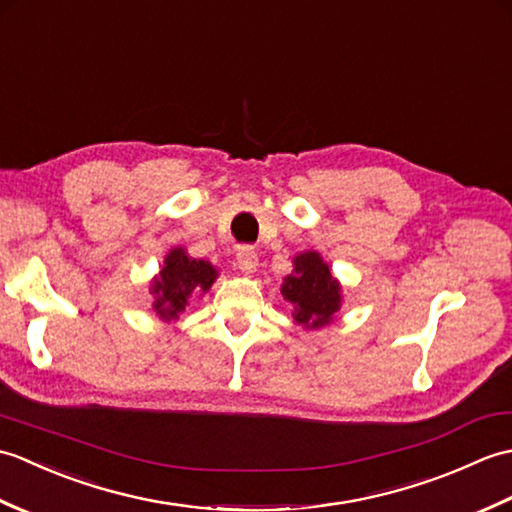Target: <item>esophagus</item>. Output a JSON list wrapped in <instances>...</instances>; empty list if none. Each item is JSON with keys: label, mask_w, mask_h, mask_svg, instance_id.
I'll return each mask as SVG.
<instances>
[{"label": "esophagus", "mask_w": 512, "mask_h": 512, "mask_svg": "<svg viewBox=\"0 0 512 512\" xmlns=\"http://www.w3.org/2000/svg\"><path fill=\"white\" fill-rule=\"evenodd\" d=\"M235 259H237V266L242 273H253V270L257 268V253L253 246H239L235 253Z\"/></svg>", "instance_id": "1"}]
</instances>
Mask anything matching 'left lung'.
Masks as SVG:
<instances>
[{"mask_svg": "<svg viewBox=\"0 0 512 512\" xmlns=\"http://www.w3.org/2000/svg\"><path fill=\"white\" fill-rule=\"evenodd\" d=\"M284 295L295 306L297 323L306 328H321L332 321L341 306V286L332 279L328 264L319 253H303L295 257V273L284 279Z\"/></svg>", "mask_w": 512, "mask_h": 512, "instance_id": "1", "label": "left lung"}]
</instances>
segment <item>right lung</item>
Returning a JSON list of instances; mask_svg holds the SVG:
<instances>
[{"instance_id": "right-lung-1", "label": "right lung", "mask_w": 512, "mask_h": 512, "mask_svg": "<svg viewBox=\"0 0 512 512\" xmlns=\"http://www.w3.org/2000/svg\"><path fill=\"white\" fill-rule=\"evenodd\" d=\"M217 273L209 262L191 259L182 248H173L160 270V277L151 284L156 295L154 310L160 319H178V314L187 310V299L191 292H206L211 288Z\"/></svg>"}]
</instances>
